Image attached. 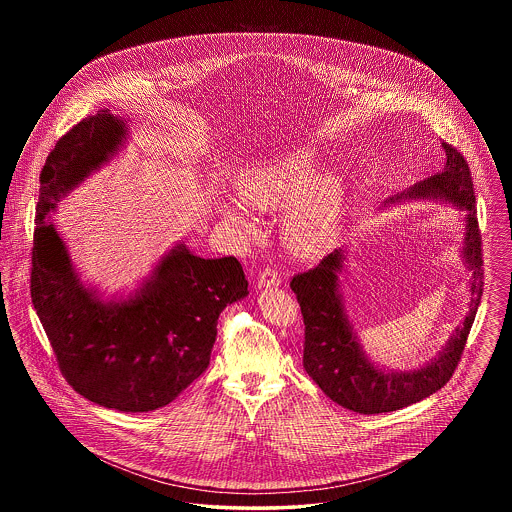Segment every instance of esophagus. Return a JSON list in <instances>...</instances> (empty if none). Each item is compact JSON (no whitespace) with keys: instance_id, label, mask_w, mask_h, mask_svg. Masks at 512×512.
Returning <instances> with one entry per match:
<instances>
[{"instance_id":"obj_1","label":"esophagus","mask_w":512,"mask_h":512,"mask_svg":"<svg viewBox=\"0 0 512 512\" xmlns=\"http://www.w3.org/2000/svg\"><path fill=\"white\" fill-rule=\"evenodd\" d=\"M280 274L278 270H274L272 267H265L259 272V278H257V286L263 290V288H276L280 286Z\"/></svg>"}]
</instances>
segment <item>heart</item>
Wrapping results in <instances>:
<instances>
[{"label": "heart", "instance_id": "heart-1", "mask_svg": "<svg viewBox=\"0 0 512 512\" xmlns=\"http://www.w3.org/2000/svg\"><path fill=\"white\" fill-rule=\"evenodd\" d=\"M317 174V159L305 149L274 153L249 171L238 182V194L245 205L255 209H278L293 198L286 213V232L293 244L311 245L332 217L340 184L332 174ZM228 217L249 228V220L236 207L228 209Z\"/></svg>", "mask_w": 512, "mask_h": 512}]
</instances>
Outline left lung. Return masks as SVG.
Here are the masks:
<instances>
[{
	"instance_id": "8db88e82",
	"label": "left lung",
	"mask_w": 512,
	"mask_h": 512,
	"mask_svg": "<svg viewBox=\"0 0 512 512\" xmlns=\"http://www.w3.org/2000/svg\"><path fill=\"white\" fill-rule=\"evenodd\" d=\"M443 149L447 155L443 171L414 184L409 192L388 199V203H395L405 197H436L466 211L463 255L472 270L470 313L447 341L438 359L411 372H386L366 359L341 305L338 290V272L343 263L341 249L326 255L317 267L295 274L290 282L305 324L303 366L320 390L349 411L378 414L409 407L441 390L461 361L484 292L482 234L476 219L470 167L457 147L443 142Z\"/></svg>"
}]
</instances>
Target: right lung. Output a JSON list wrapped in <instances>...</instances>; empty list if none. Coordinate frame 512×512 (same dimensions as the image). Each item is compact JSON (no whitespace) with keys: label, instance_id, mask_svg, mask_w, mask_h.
Listing matches in <instances>:
<instances>
[{"label":"right lung","instance_id":"right-lung-1","mask_svg":"<svg viewBox=\"0 0 512 512\" xmlns=\"http://www.w3.org/2000/svg\"><path fill=\"white\" fill-rule=\"evenodd\" d=\"M124 134V121L101 109L49 151L40 174L30 295L73 390L107 409L147 413L169 405L207 370L222 309L249 292L236 257L201 259L186 245H176L124 301L103 303L80 282L46 215L119 151Z\"/></svg>","mask_w":512,"mask_h":512}]
</instances>
